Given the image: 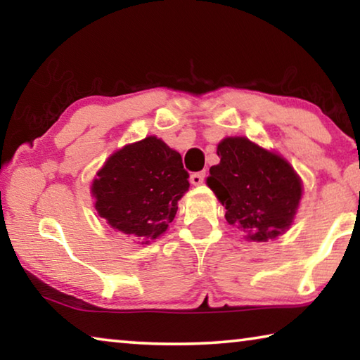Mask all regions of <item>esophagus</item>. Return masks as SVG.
<instances>
[{"mask_svg": "<svg viewBox=\"0 0 360 360\" xmlns=\"http://www.w3.org/2000/svg\"><path fill=\"white\" fill-rule=\"evenodd\" d=\"M203 181H205V173L203 172H200V173H192L191 174V182L193 186H200V184H203Z\"/></svg>", "mask_w": 360, "mask_h": 360, "instance_id": "1", "label": "esophagus"}]
</instances>
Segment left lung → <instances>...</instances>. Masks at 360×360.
<instances>
[{
	"instance_id": "8db88e82",
	"label": "left lung",
	"mask_w": 360,
	"mask_h": 360,
	"mask_svg": "<svg viewBox=\"0 0 360 360\" xmlns=\"http://www.w3.org/2000/svg\"><path fill=\"white\" fill-rule=\"evenodd\" d=\"M217 155L221 162L210 168L206 184L225 206L227 222L255 243L288 231L303 193L294 167L245 136L224 138Z\"/></svg>"
}]
</instances>
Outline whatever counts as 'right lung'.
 Here are the masks:
<instances>
[{"label":"right lung","mask_w":360,"mask_h":360,"mask_svg":"<svg viewBox=\"0 0 360 360\" xmlns=\"http://www.w3.org/2000/svg\"><path fill=\"white\" fill-rule=\"evenodd\" d=\"M179 152L157 136L127 144L106 158L90 193L95 210L112 229L149 245L165 233L188 191Z\"/></svg>","instance_id":"obj_1"}]
</instances>
